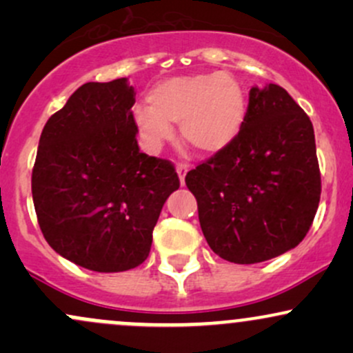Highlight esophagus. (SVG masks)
Segmentation results:
<instances>
[{
  "instance_id": "obj_1",
  "label": "esophagus",
  "mask_w": 353,
  "mask_h": 353,
  "mask_svg": "<svg viewBox=\"0 0 353 353\" xmlns=\"http://www.w3.org/2000/svg\"><path fill=\"white\" fill-rule=\"evenodd\" d=\"M188 171H189L188 164H177V174H179L181 185H184V179H185V174H188Z\"/></svg>"
}]
</instances>
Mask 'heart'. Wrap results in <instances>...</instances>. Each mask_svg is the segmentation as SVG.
Wrapping results in <instances>:
<instances>
[{"mask_svg": "<svg viewBox=\"0 0 353 353\" xmlns=\"http://www.w3.org/2000/svg\"><path fill=\"white\" fill-rule=\"evenodd\" d=\"M148 106L134 108V123L145 148L157 151L172 137L171 124L196 151L214 154L225 149L245 121V92L224 72L176 76L157 83Z\"/></svg>", "mask_w": 353, "mask_h": 353, "instance_id": "obj_1", "label": "heart"}]
</instances>
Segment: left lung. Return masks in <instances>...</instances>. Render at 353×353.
Here are the masks:
<instances>
[{
	"mask_svg": "<svg viewBox=\"0 0 353 353\" xmlns=\"http://www.w3.org/2000/svg\"><path fill=\"white\" fill-rule=\"evenodd\" d=\"M210 249L234 264H257L294 249L320 201L314 125L285 89L249 92L245 121L228 148L188 172Z\"/></svg>",
	"mask_w": 353,
	"mask_h": 353,
	"instance_id": "obj_1",
	"label": "left lung"
}]
</instances>
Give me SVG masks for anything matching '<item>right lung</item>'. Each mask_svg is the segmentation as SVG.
Wrapping results in <instances>:
<instances>
[{
  "mask_svg": "<svg viewBox=\"0 0 353 353\" xmlns=\"http://www.w3.org/2000/svg\"><path fill=\"white\" fill-rule=\"evenodd\" d=\"M134 96L125 78L83 84L39 137L31 176L39 228L56 252L94 272L143 264L179 189L171 161L139 152Z\"/></svg>",
  "mask_w": 353,
  "mask_h": 353,
  "instance_id": "right-lung-1",
  "label": "right lung"
}]
</instances>
